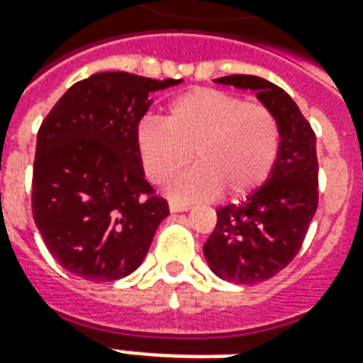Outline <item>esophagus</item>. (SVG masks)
Returning a JSON list of instances; mask_svg holds the SVG:
<instances>
[{
    "label": "esophagus",
    "mask_w": 363,
    "mask_h": 363,
    "mask_svg": "<svg viewBox=\"0 0 363 363\" xmlns=\"http://www.w3.org/2000/svg\"><path fill=\"white\" fill-rule=\"evenodd\" d=\"M189 208H190V206L184 204V202H177V200H171V202H169V210H171L173 213L186 212Z\"/></svg>",
    "instance_id": "1"
}]
</instances>
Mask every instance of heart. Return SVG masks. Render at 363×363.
<instances>
[{
    "label": "heart",
    "instance_id": "heart-1",
    "mask_svg": "<svg viewBox=\"0 0 363 363\" xmlns=\"http://www.w3.org/2000/svg\"><path fill=\"white\" fill-rule=\"evenodd\" d=\"M280 142V122L268 106L210 87L174 96L163 122L143 120L135 132L143 171L155 184L174 179L190 155L196 161L173 184L182 200L251 194L272 173Z\"/></svg>",
    "mask_w": 363,
    "mask_h": 363
}]
</instances>
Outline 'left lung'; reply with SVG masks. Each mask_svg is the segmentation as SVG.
<instances>
[{
    "label": "left lung",
    "instance_id": "obj_1",
    "mask_svg": "<svg viewBox=\"0 0 363 363\" xmlns=\"http://www.w3.org/2000/svg\"><path fill=\"white\" fill-rule=\"evenodd\" d=\"M216 83L257 91L280 122V155L270 179L241 204L221 206L204 245L216 276L233 284H259L288 267L303 245L319 204L317 140L291 96L257 75H225Z\"/></svg>",
    "mask_w": 363,
    "mask_h": 363
}]
</instances>
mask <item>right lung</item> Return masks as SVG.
<instances>
[{"instance_id": "right-lung-1", "label": "right lung", "mask_w": 363, "mask_h": 363, "mask_svg": "<svg viewBox=\"0 0 363 363\" xmlns=\"http://www.w3.org/2000/svg\"><path fill=\"white\" fill-rule=\"evenodd\" d=\"M181 79L103 72L77 82L43 120L33 167V218L69 272L120 280L142 264L169 204L143 179L135 132L150 93Z\"/></svg>"}]
</instances>
